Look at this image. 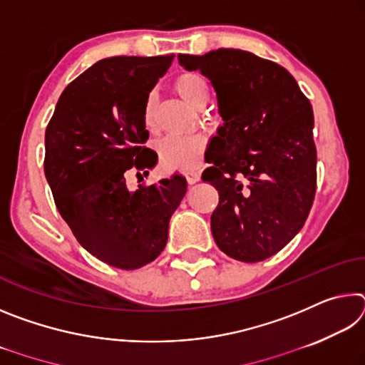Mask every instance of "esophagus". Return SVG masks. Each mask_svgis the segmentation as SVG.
Instances as JSON below:
<instances>
[{"label": "esophagus", "mask_w": 365, "mask_h": 365, "mask_svg": "<svg viewBox=\"0 0 365 365\" xmlns=\"http://www.w3.org/2000/svg\"><path fill=\"white\" fill-rule=\"evenodd\" d=\"M185 177H187V182L190 185L200 182V178H201L200 172H196V170H187V172H185Z\"/></svg>", "instance_id": "obj_1"}]
</instances>
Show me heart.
Masks as SVG:
<instances>
[{
	"label": "heart",
	"mask_w": 365,
	"mask_h": 365,
	"mask_svg": "<svg viewBox=\"0 0 365 365\" xmlns=\"http://www.w3.org/2000/svg\"><path fill=\"white\" fill-rule=\"evenodd\" d=\"M175 90L185 101L191 106L200 108L209 100V86L200 73L187 72L178 76L175 80ZM154 108H156V96L148 95L143 106V122L148 128L154 125ZM205 140L201 137H177L169 135L159 141V158L165 168L177 169H195L200 165L201 154L205 150Z\"/></svg>",
	"instance_id": "obj_1"
}]
</instances>
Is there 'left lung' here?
Here are the masks:
<instances>
[{
    "label": "left lung",
    "mask_w": 365,
    "mask_h": 365,
    "mask_svg": "<svg viewBox=\"0 0 365 365\" xmlns=\"http://www.w3.org/2000/svg\"><path fill=\"white\" fill-rule=\"evenodd\" d=\"M178 63L211 80L224 120L201 177L219 191L212 237L237 261H264L301 230L316 196L311 103L285 67L243 49Z\"/></svg>",
    "instance_id": "left-lung-1"
}]
</instances>
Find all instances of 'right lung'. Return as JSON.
I'll return each mask as SVG.
<instances>
[{
    "instance_id": "right-lung-1",
    "label": "right lung",
    "mask_w": 365,
    "mask_h": 365,
    "mask_svg": "<svg viewBox=\"0 0 365 365\" xmlns=\"http://www.w3.org/2000/svg\"><path fill=\"white\" fill-rule=\"evenodd\" d=\"M170 56L101 59L66 86L45 133V175L77 242L100 261L132 270L168 243L169 220L187 193L180 174L125 185L128 170L156 165L143 106ZM141 177V175H140Z\"/></svg>"
}]
</instances>
